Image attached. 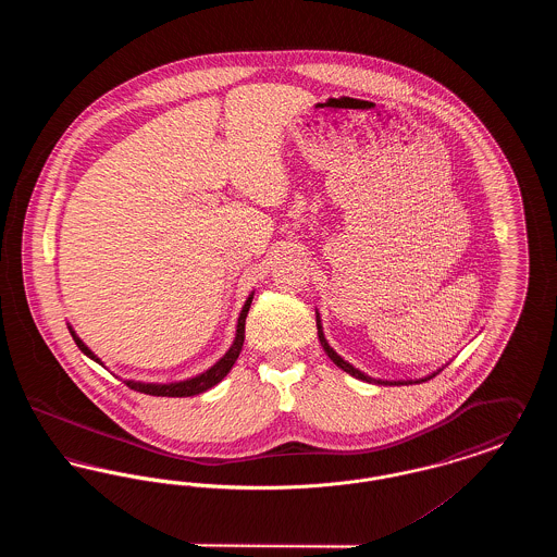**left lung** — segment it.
<instances>
[{
    "instance_id": "obj_1",
    "label": "left lung",
    "mask_w": 557,
    "mask_h": 557,
    "mask_svg": "<svg viewBox=\"0 0 557 557\" xmlns=\"http://www.w3.org/2000/svg\"><path fill=\"white\" fill-rule=\"evenodd\" d=\"M318 336L319 343L323 346V350L327 352V357L341 368V370H345L346 373H350V375H355L357 380H363V382H373V384H384V386H400V384H420V382H425V380H430V377H434L438 371H434L432 375H425V377H420V380H375V377H371L368 373H363L361 370H357V368H352L348 361H345L332 346L327 345V341H325V336H323V327H321V319H319L318 313Z\"/></svg>"
}]
</instances>
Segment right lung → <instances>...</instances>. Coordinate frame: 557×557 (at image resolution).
Wrapping results in <instances>:
<instances>
[{
  "mask_svg": "<svg viewBox=\"0 0 557 557\" xmlns=\"http://www.w3.org/2000/svg\"><path fill=\"white\" fill-rule=\"evenodd\" d=\"M252 296H255V292L248 296V300L244 302V307H242V313H239L238 318V330H236V341H234V345L230 346V350L212 366L211 370L205 371V373H198L196 377H189V380H184V382H171V384H146V382H135V380H127V386L133 388V391H137V393H144V395H152V397H194V395H200V393H207L209 388H212L214 384H219L230 370L234 368V363H236V359L239 357V350H242V345H244V325H246V315H248V311H250V302H252ZM69 330H71V336H73V341L77 343L79 346L81 352L83 355H87L89 359H94L96 363H100V366H104L87 346L83 345V341H81L79 336L75 334V330L69 325Z\"/></svg>",
  "mask_w": 557,
  "mask_h": 557,
  "instance_id": "1",
  "label": "right lung"
}]
</instances>
